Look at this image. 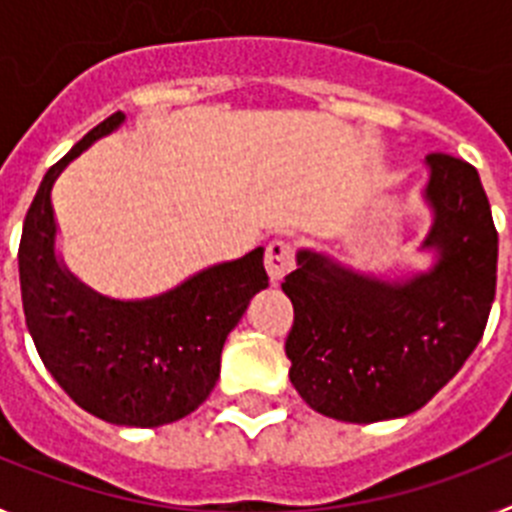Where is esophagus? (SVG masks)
I'll return each instance as SVG.
<instances>
[{"instance_id": "esophagus-1", "label": "esophagus", "mask_w": 512, "mask_h": 512, "mask_svg": "<svg viewBox=\"0 0 512 512\" xmlns=\"http://www.w3.org/2000/svg\"><path fill=\"white\" fill-rule=\"evenodd\" d=\"M295 266V246L289 241H271L266 246V271L271 284H279Z\"/></svg>"}]
</instances>
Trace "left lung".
<instances>
[{
  "label": "left lung",
  "instance_id": "left-lung-1",
  "mask_svg": "<svg viewBox=\"0 0 512 512\" xmlns=\"http://www.w3.org/2000/svg\"><path fill=\"white\" fill-rule=\"evenodd\" d=\"M425 200L436 248L431 271L408 282L364 277L328 256L297 253L284 277L295 323L289 379L312 410L346 423L410 415L459 372L485 333L497 284V230L479 174L433 151Z\"/></svg>",
  "mask_w": 512,
  "mask_h": 512
}]
</instances>
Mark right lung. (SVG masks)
<instances>
[{
	"label": "right lung",
	"instance_id": "1",
	"mask_svg": "<svg viewBox=\"0 0 512 512\" xmlns=\"http://www.w3.org/2000/svg\"><path fill=\"white\" fill-rule=\"evenodd\" d=\"M122 120V112L102 120L45 171L17 253L22 310L45 369L79 408L107 423L156 428L194 413L210 397L225 338L269 277L264 248H256L164 295L120 302L92 292L58 261L53 182Z\"/></svg>",
	"mask_w": 512,
	"mask_h": 512
}]
</instances>
